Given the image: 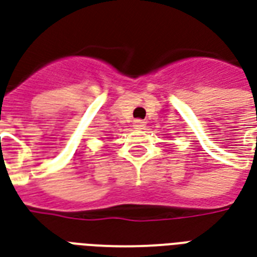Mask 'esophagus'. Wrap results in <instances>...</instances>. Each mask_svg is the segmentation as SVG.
<instances>
[{
    "mask_svg": "<svg viewBox=\"0 0 257 257\" xmlns=\"http://www.w3.org/2000/svg\"><path fill=\"white\" fill-rule=\"evenodd\" d=\"M134 126H135V129H144V126H146V122H144L143 119H135Z\"/></svg>",
    "mask_w": 257,
    "mask_h": 257,
    "instance_id": "esophagus-1",
    "label": "esophagus"
}]
</instances>
